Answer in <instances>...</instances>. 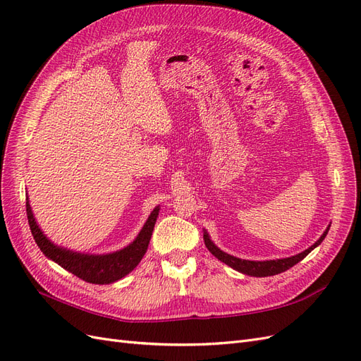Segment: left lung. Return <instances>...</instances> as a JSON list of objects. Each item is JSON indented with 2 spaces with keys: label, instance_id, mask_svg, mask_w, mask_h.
<instances>
[{
  "label": "left lung",
  "instance_id": "left-lung-1",
  "mask_svg": "<svg viewBox=\"0 0 361 361\" xmlns=\"http://www.w3.org/2000/svg\"><path fill=\"white\" fill-rule=\"evenodd\" d=\"M330 231V226L325 228V232L321 235V238L316 241L313 245H310L307 250L301 251V253L290 256V257H285V259H274V260H245V259H239L235 257L232 255H227L226 251L218 248L207 233L206 231H203V239H204V245L207 247V250L218 259L224 262L226 265H228L231 268H233L235 271L243 272L245 276H253V277H268V276H276L280 274V272H285L286 269L292 268L293 265H297L298 262H301L305 256H307L312 250H314L318 247L324 238L326 236Z\"/></svg>",
  "mask_w": 361,
  "mask_h": 361
}]
</instances>
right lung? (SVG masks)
Instances as JSON below:
<instances>
[{
	"label": "right lung",
	"instance_id": "obj_1",
	"mask_svg": "<svg viewBox=\"0 0 361 361\" xmlns=\"http://www.w3.org/2000/svg\"><path fill=\"white\" fill-rule=\"evenodd\" d=\"M159 215V206H157L150 212L143 228H141L137 238L129 245L122 250L113 251V253L105 255H90V253H80V251L68 250L54 244L51 239L42 232L39 227L35 214L31 211V206L27 195V216L28 224L31 228V235L35 238L36 244L40 251L52 262H56L61 268L72 272L73 276L80 277L85 281L93 283V285H110L120 279L128 276L133 271L140 260L146 255L152 232Z\"/></svg>",
	"mask_w": 361,
	"mask_h": 361
}]
</instances>
